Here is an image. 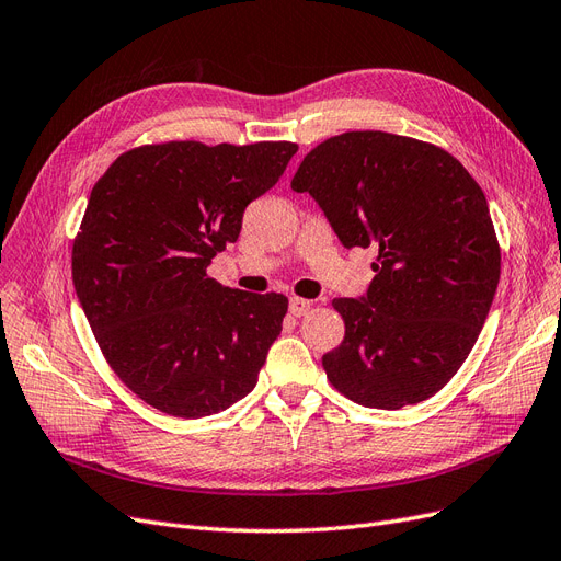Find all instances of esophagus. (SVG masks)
Wrapping results in <instances>:
<instances>
[{
  "instance_id": "obj_1",
  "label": "esophagus",
  "mask_w": 561,
  "mask_h": 561,
  "mask_svg": "<svg viewBox=\"0 0 561 561\" xmlns=\"http://www.w3.org/2000/svg\"><path fill=\"white\" fill-rule=\"evenodd\" d=\"M311 311V301L301 299V297H290V316L301 318Z\"/></svg>"
}]
</instances>
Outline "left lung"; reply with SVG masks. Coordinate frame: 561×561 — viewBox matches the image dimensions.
<instances>
[{"label": "left lung", "mask_w": 561, "mask_h": 561, "mask_svg": "<svg viewBox=\"0 0 561 561\" xmlns=\"http://www.w3.org/2000/svg\"><path fill=\"white\" fill-rule=\"evenodd\" d=\"M293 190L325 213L344 248H377L360 299L339 297L346 334L322 355L332 386L375 410L435 396L468 358L501 278L484 192L449 151L351 130L304 157Z\"/></svg>", "instance_id": "left-lung-1"}]
</instances>
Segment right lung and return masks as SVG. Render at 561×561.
<instances>
[{"label": "right lung", "instance_id": "right-lung-1", "mask_svg": "<svg viewBox=\"0 0 561 561\" xmlns=\"http://www.w3.org/2000/svg\"><path fill=\"white\" fill-rule=\"evenodd\" d=\"M297 149L145 145L95 182L72 248L75 290L116 377L154 410L210 416L257 383L287 297L233 290L206 268Z\"/></svg>", "mask_w": 561, "mask_h": 561}]
</instances>
